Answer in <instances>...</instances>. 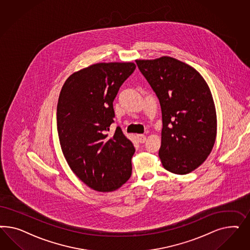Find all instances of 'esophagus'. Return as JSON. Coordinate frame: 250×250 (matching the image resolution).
I'll use <instances>...</instances> for the list:
<instances>
[{
  "label": "esophagus",
  "instance_id": "1",
  "mask_svg": "<svg viewBox=\"0 0 250 250\" xmlns=\"http://www.w3.org/2000/svg\"><path fill=\"white\" fill-rule=\"evenodd\" d=\"M137 139L140 143H145L146 140V136L145 135H137Z\"/></svg>",
  "mask_w": 250,
  "mask_h": 250
}]
</instances>
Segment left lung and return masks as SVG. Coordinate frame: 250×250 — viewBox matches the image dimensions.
Wrapping results in <instances>:
<instances>
[{"instance_id": "left-lung-1", "label": "left lung", "mask_w": 250, "mask_h": 250, "mask_svg": "<svg viewBox=\"0 0 250 250\" xmlns=\"http://www.w3.org/2000/svg\"><path fill=\"white\" fill-rule=\"evenodd\" d=\"M136 63L161 107V163L172 173L188 174L205 162L215 142L211 91L195 68L173 58Z\"/></svg>"}]
</instances>
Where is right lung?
Returning a JSON list of instances; mask_svg holds the SVG:
<instances>
[{"label":"right lung","instance_id":"right-lung-1","mask_svg":"<svg viewBox=\"0 0 250 250\" xmlns=\"http://www.w3.org/2000/svg\"><path fill=\"white\" fill-rule=\"evenodd\" d=\"M136 69L132 62L97 63L69 76L61 89L57 126L63 155L76 176L91 189L113 191L132 173L134 145L114 123L113 103Z\"/></svg>","mask_w":250,"mask_h":250}]
</instances>
